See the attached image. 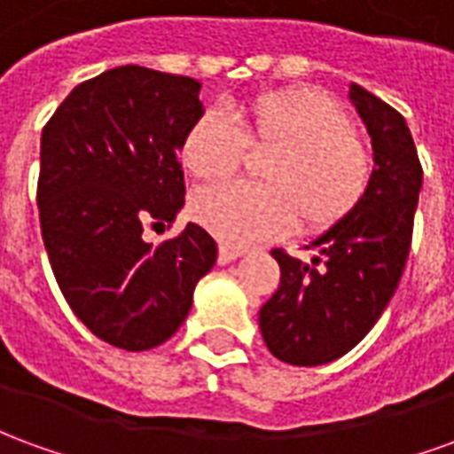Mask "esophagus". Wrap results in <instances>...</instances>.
Here are the masks:
<instances>
[{
    "instance_id": "obj_1",
    "label": "esophagus",
    "mask_w": 454,
    "mask_h": 454,
    "mask_svg": "<svg viewBox=\"0 0 454 454\" xmlns=\"http://www.w3.org/2000/svg\"><path fill=\"white\" fill-rule=\"evenodd\" d=\"M240 255H243V250H238V247L218 246V265H228V262H233Z\"/></svg>"
}]
</instances>
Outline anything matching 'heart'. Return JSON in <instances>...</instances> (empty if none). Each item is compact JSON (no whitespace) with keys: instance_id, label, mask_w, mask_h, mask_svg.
<instances>
[{"instance_id":"b5f03b06","label":"heart","mask_w":454,"mask_h":454,"mask_svg":"<svg viewBox=\"0 0 454 454\" xmlns=\"http://www.w3.org/2000/svg\"><path fill=\"white\" fill-rule=\"evenodd\" d=\"M246 145L272 148L260 184L226 182L192 199L194 218L231 246L279 236L292 223L306 233L328 231L370 187V150L340 104L318 90L260 94L233 119L207 109L184 133L182 162L194 177L221 179L240 165Z\"/></svg>"}]
</instances>
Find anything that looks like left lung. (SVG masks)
<instances>
[{"mask_svg":"<svg viewBox=\"0 0 454 454\" xmlns=\"http://www.w3.org/2000/svg\"><path fill=\"white\" fill-rule=\"evenodd\" d=\"M348 97L372 138L370 187L352 214L306 243L316 253L311 265L272 253L282 277L260 309L270 352L299 367L338 360L380 321L409 257L423 184L406 119L360 84L352 82Z\"/></svg>","mask_w":454,"mask_h":454,"instance_id":"1","label":"left lung"}]
</instances>
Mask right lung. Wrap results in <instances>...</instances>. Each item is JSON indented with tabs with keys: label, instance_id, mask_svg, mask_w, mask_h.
I'll return each instance as SVG.
<instances>
[{
	"label": "right lung",
	"instance_id": "obj_1",
	"mask_svg": "<svg viewBox=\"0 0 454 454\" xmlns=\"http://www.w3.org/2000/svg\"><path fill=\"white\" fill-rule=\"evenodd\" d=\"M192 77L123 65L77 84L41 136L38 211L48 260L74 316L121 350H150L177 333L194 286L216 265L197 223L153 247L143 223H172L184 207L177 162L204 114Z\"/></svg>",
	"mask_w": 454,
	"mask_h": 454
}]
</instances>
